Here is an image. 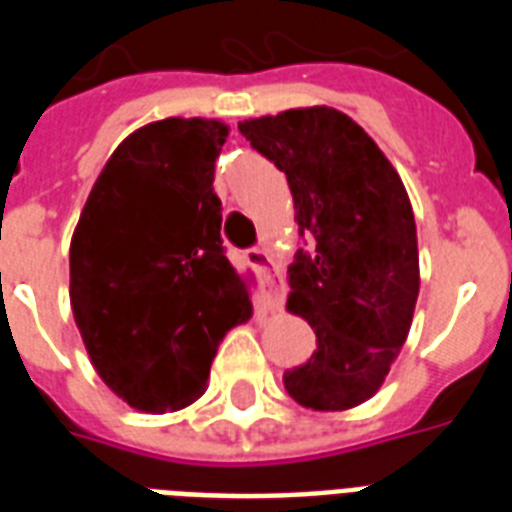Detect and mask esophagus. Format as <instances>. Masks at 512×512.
Segmentation results:
<instances>
[{"label":"esophagus","mask_w":512,"mask_h":512,"mask_svg":"<svg viewBox=\"0 0 512 512\" xmlns=\"http://www.w3.org/2000/svg\"><path fill=\"white\" fill-rule=\"evenodd\" d=\"M244 257H247V263L252 265V268L257 270V276H260V307L263 310H276L278 302H281V286H278V281L273 278V273H270V265H273V260H270V255L265 252V249L260 247H252L244 252Z\"/></svg>","instance_id":"1"}]
</instances>
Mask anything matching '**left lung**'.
Here are the masks:
<instances>
[{"label":"left lung","mask_w":512,"mask_h":512,"mask_svg":"<svg viewBox=\"0 0 512 512\" xmlns=\"http://www.w3.org/2000/svg\"><path fill=\"white\" fill-rule=\"evenodd\" d=\"M244 139L286 173L299 234L289 302L318 350L284 373L313 410L371 400L400 355L418 299V236L407 191L376 141L334 107H302L239 123Z\"/></svg>","instance_id":"1"}]
</instances>
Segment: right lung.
I'll use <instances>...</instances> for the list:
<instances>
[{"instance_id": "right-lung-1", "label": "right lung", "mask_w": 512, "mask_h": 512, "mask_svg": "<svg viewBox=\"0 0 512 512\" xmlns=\"http://www.w3.org/2000/svg\"><path fill=\"white\" fill-rule=\"evenodd\" d=\"M228 126L165 118L120 141L70 242V307L99 378L144 413L191 405L252 302L220 239Z\"/></svg>"}]
</instances>
